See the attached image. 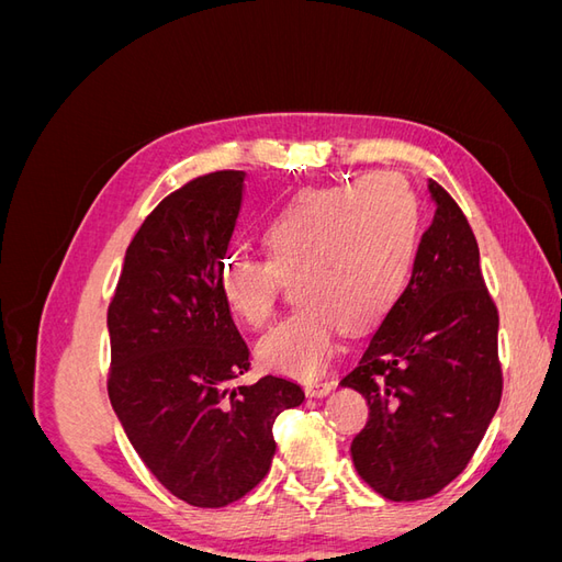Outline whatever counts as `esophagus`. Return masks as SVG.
I'll return each mask as SVG.
<instances>
[{
    "mask_svg": "<svg viewBox=\"0 0 562 562\" xmlns=\"http://www.w3.org/2000/svg\"><path fill=\"white\" fill-rule=\"evenodd\" d=\"M333 389H335V382H330V380H318V382H312V384L304 386V391H307L310 398H323V396H328Z\"/></svg>",
    "mask_w": 562,
    "mask_h": 562,
    "instance_id": "esophagus-1",
    "label": "esophagus"
}]
</instances>
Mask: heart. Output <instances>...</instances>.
Wrapping results in <instances>:
<instances>
[{
	"label": "heart",
	"instance_id": "heart-1",
	"mask_svg": "<svg viewBox=\"0 0 562 562\" xmlns=\"http://www.w3.org/2000/svg\"><path fill=\"white\" fill-rule=\"evenodd\" d=\"M267 258L234 252L220 265V295L250 328L274 314L281 279H293L297 307L260 342V361L293 378H314L337 328L363 333L394 310L413 277L419 203L391 176L295 196L262 232Z\"/></svg>",
	"mask_w": 562,
	"mask_h": 562
}]
</instances>
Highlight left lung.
I'll return each instance as SVG.
<instances>
[{
  "label": "left lung",
  "instance_id": "left-lung-1",
  "mask_svg": "<svg viewBox=\"0 0 562 562\" xmlns=\"http://www.w3.org/2000/svg\"><path fill=\"white\" fill-rule=\"evenodd\" d=\"M436 213L411 283L339 382L363 394L366 429L351 459L391 502L427 499L462 473L502 398L499 316L475 236L454 199L429 180Z\"/></svg>",
  "mask_w": 562,
  "mask_h": 562
}]
</instances>
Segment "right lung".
Here are the masks:
<instances>
[{
  "instance_id": "1",
  "label": "right lung",
  "mask_w": 562,
  "mask_h": 562,
  "mask_svg": "<svg viewBox=\"0 0 562 562\" xmlns=\"http://www.w3.org/2000/svg\"><path fill=\"white\" fill-rule=\"evenodd\" d=\"M241 171L201 176L147 215L108 310L110 403L135 452L178 499L220 508L258 485L274 419L300 384H239L248 347L220 295V265L244 199Z\"/></svg>"
}]
</instances>
